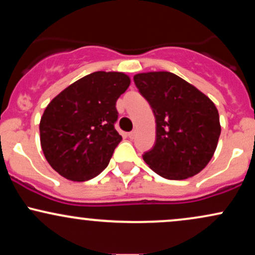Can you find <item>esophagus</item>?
<instances>
[{
    "instance_id": "esophagus-1",
    "label": "esophagus",
    "mask_w": 255,
    "mask_h": 255,
    "mask_svg": "<svg viewBox=\"0 0 255 255\" xmlns=\"http://www.w3.org/2000/svg\"><path fill=\"white\" fill-rule=\"evenodd\" d=\"M135 135H136V130L135 129L131 130V131H129V133H128V136H129L130 139H134V137H135Z\"/></svg>"
}]
</instances>
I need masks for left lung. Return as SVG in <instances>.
I'll list each match as a JSON object with an SVG mask.
<instances>
[{"instance_id": "obj_1", "label": "left lung", "mask_w": 255, "mask_h": 255, "mask_svg": "<svg viewBox=\"0 0 255 255\" xmlns=\"http://www.w3.org/2000/svg\"><path fill=\"white\" fill-rule=\"evenodd\" d=\"M156 119V144L142 156L154 172L168 180L194 176L209 164L221 135L213 102L170 72L134 75Z\"/></svg>"}]
</instances>
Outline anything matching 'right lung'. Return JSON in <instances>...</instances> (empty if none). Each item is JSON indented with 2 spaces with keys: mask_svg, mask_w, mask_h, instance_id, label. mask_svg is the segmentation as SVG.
Here are the masks:
<instances>
[{
  "mask_svg": "<svg viewBox=\"0 0 255 255\" xmlns=\"http://www.w3.org/2000/svg\"><path fill=\"white\" fill-rule=\"evenodd\" d=\"M130 85L122 72H95L66 87L39 122L45 159L61 176L84 182L107 168L122 136L114 127L116 101Z\"/></svg>",
  "mask_w": 255,
  "mask_h": 255,
  "instance_id": "obj_1",
  "label": "right lung"
}]
</instances>
